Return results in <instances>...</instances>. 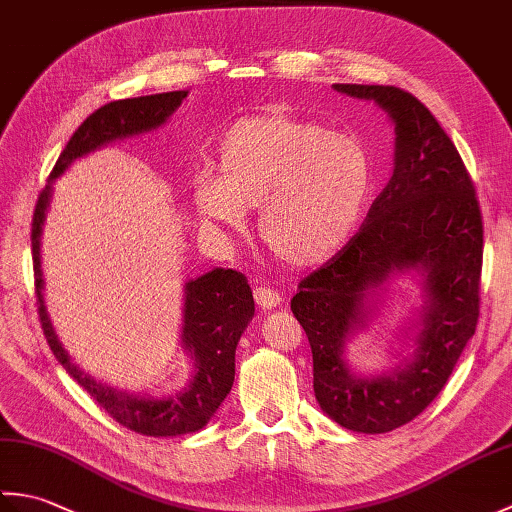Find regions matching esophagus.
<instances>
[{
	"label": "esophagus",
	"instance_id": "34e87169",
	"mask_svg": "<svg viewBox=\"0 0 512 512\" xmlns=\"http://www.w3.org/2000/svg\"><path fill=\"white\" fill-rule=\"evenodd\" d=\"M255 301L262 310H275L281 303V295L270 286H259L255 288Z\"/></svg>",
	"mask_w": 512,
	"mask_h": 512
}]
</instances>
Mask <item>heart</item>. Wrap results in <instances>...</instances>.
<instances>
[{
  "instance_id": "1",
  "label": "heart",
  "mask_w": 512,
  "mask_h": 512,
  "mask_svg": "<svg viewBox=\"0 0 512 512\" xmlns=\"http://www.w3.org/2000/svg\"><path fill=\"white\" fill-rule=\"evenodd\" d=\"M372 191V165L356 138L281 110L235 121L220 136L213 171L191 184L195 215L211 231L257 233L279 262H328L350 242Z\"/></svg>"
}]
</instances>
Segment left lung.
I'll list each match as a JSON object with an SVG mask.
<instances>
[{"mask_svg":"<svg viewBox=\"0 0 512 512\" xmlns=\"http://www.w3.org/2000/svg\"><path fill=\"white\" fill-rule=\"evenodd\" d=\"M374 101L394 123V171L367 220L290 301L312 347L314 396L341 427L387 433L429 407L480 317L484 228L469 171L447 132L416 96L394 85L334 83ZM423 277L425 306L409 357L387 373L356 375L344 347L398 274Z\"/></svg>","mask_w":512,"mask_h":512,"instance_id":"1","label":"left lung"}]
</instances>
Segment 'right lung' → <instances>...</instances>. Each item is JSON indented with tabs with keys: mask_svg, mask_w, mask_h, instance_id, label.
<instances>
[{
	"mask_svg": "<svg viewBox=\"0 0 512 512\" xmlns=\"http://www.w3.org/2000/svg\"><path fill=\"white\" fill-rule=\"evenodd\" d=\"M187 94V90H180L114 101L85 118L61 151L46 189L39 193L30 235L39 319L52 354L57 356L65 372L88 391L116 422L140 433V436L154 438H173L200 431L231 391L239 336L244 334L246 325L255 314L253 290H250L246 277L231 268H213L211 273L198 279H189L184 284L180 334L182 350L193 358V376L189 385L173 396L162 398L129 394V391L99 383L94 376L85 374L81 367L72 363L70 354L61 345L48 317L46 301H43L41 233L52 198V182L63 176V171L74 160L110 145L114 140L147 134L151 129L165 125L169 116L187 99Z\"/></svg>",
	"mask_w": 512,
	"mask_h": 512,
	"instance_id": "1",
	"label": "right lung"
}]
</instances>
